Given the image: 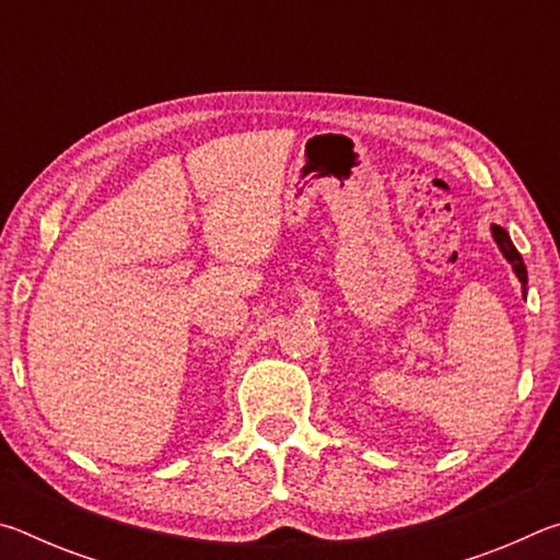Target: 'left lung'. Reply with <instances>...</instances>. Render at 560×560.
Returning <instances> with one entry per match:
<instances>
[{"mask_svg":"<svg viewBox=\"0 0 560 560\" xmlns=\"http://www.w3.org/2000/svg\"><path fill=\"white\" fill-rule=\"evenodd\" d=\"M491 236H494V242H497V246H499V252L504 254V259L511 264V269H514V273H516V279L521 281V293H524V299H526V283H528V273H526V267H524V259H521V254L516 252V246H514V242H511V236H509V232L504 230V226L501 224H491Z\"/></svg>","mask_w":560,"mask_h":560,"instance_id":"8db88e82","label":"left lung"}]
</instances>
